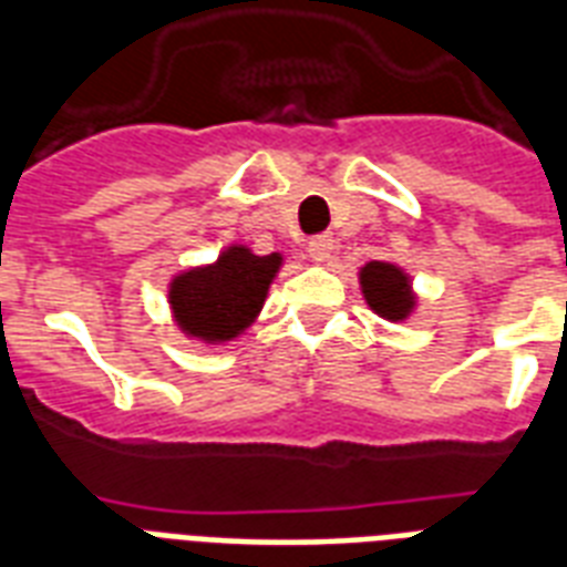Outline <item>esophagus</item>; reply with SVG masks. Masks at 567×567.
I'll return each mask as SVG.
<instances>
[{
    "instance_id": "1",
    "label": "esophagus",
    "mask_w": 567,
    "mask_h": 567,
    "mask_svg": "<svg viewBox=\"0 0 567 567\" xmlns=\"http://www.w3.org/2000/svg\"><path fill=\"white\" fill-rule=\"evenodd\" d=\"M309 256H311V261H318V265L329 261V256H332V238H329V235H318V238H311Z\"/></svg>"
}]
</instances>
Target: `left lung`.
Segmentation results:
<instances>
[{"mask_svg": "<svg viewBox=\"0 0 567 567\" xmlns=\"http://www.w3.org/2000/svg\"><path fill=\"white\" fill-rule=\"evenodd\" d=\"M359 285H362L368 306L377 311L379 318L391 320V323L405 320L417 306L409 274L391 261H368L359 270Z\"/></svg>", "mask_w": 567, "mask_h": 567, "instance_id": "left-lung-1", "label": "left lung"}]
</instances>
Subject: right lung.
<instances>
[{
  "mask_svg": "<svg viewBox=\"0 0 567 567\" xmlns=\"http://www.w3.org/2000/svg\"><path fill=\"white\" fill-rule=\"evenodd\" d=\"M279 267V252L256 256L244 244H231L212 265L182 270L167 291L176 327L203 344L235 341L256 323Z\"/></svg>",
  "mask_w": 567,
  "mask_h": 567,
  "instance_id": "right-lung-1",
  "label": "right lung"
}]
</instances>
